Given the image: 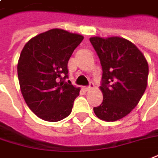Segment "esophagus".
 <instances>
[{
    "label": "esophagus",
    "instance_id": "1",
    "mask_svg": "<svg viewBox=\"0 0 158 158\" xmlns=\"http://www.w3.org/2000/svg\"><path fill=\"white\" fill-rule=\"evenodd\" d=\"M94 88V83L91 81L89 83V86H86V87H84V90L85 91H89V90H91L92 89Z\"/></svg>",
    "mask_w": 158,
    "mask_h": 158
}]
</instances>
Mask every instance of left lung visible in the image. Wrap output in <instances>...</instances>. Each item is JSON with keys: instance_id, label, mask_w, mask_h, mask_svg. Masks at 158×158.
Segmentation results:
<instances>
[{"instance_id": "left-lung-1", "label": "left lung", "mask_w": 158, "mask_h": 158, "mask_svg": "<svg viewBox=\"0 0 158 158\" xmlns=\"http://www.w3.org/2000/svg\"><path fill=\"white\" fill-rule=\"evenodd\" d=\"M102 68L103 102L94 107L98 118L116 121L127 116L140 101L147 87L149 67L143 53L119 37L90 38Z\"/></svg>"}]
</instances>
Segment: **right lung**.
Here are the masks:
<instances>
[{"instance_id": "obj_1", "label": "right lung", "mask_w": 158, "mask_h": 158, "mask_svg": "<svg viewBox=\"0 0 158 158\" xmlns=\"http://www.w3.org/2000/svg\"><path fill=\"white\" fill-rule=\"evenodd\" d=\"M83 37L52 29L30 40L19 56L17 70L25 102L45 121L56 122L71 113L80 89L69 80L68 62Z\"/></svg>"}]
</instances>
